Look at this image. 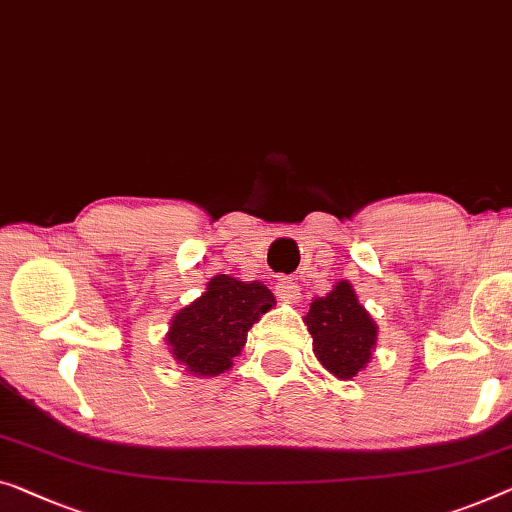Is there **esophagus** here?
<instances>
[{"label": "esophagus", "mask_w": 512, "mask_h": 512, "mask_svg": "<svg viewBox=\"0 0 512 512\" xmlns=\"http://www.w3.org/2000/svg\"><path fill=\"white\" fill-rule=\"evenodd\" d=\"M276 296L282 303H299L301 301V289L292 280H280L276 285Z\"/></svg>", "instance_id": "1"}]
</instances>
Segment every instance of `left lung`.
I'll use <instances>...</instances> for the list:
<instances>
[{
	"mask_svg": "<svg viewBox=\"0 0 512 512\" xmlns=\"http://www.w3.org/2000/svg\"><path fill=\"white\" fill-rule=\"evenodd\" d=\"M312 352L335 379H354L377 349V322L361 305L352 282L340 280L326 296H315L303 317Z\"/></svg>",
	"mask_w": 512,
	"mask_h": 512,
	"instance_id": "left-lung-1",
	"label": "left lung"
}]
</instances>
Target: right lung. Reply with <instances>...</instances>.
<instances>
[{
  "label": "right lung",
  "mask_w": 512,
  "mask_h": 512,
  "mask_svg": "<svg viewBox=\"0 0 512 512\" xmlns=\"http://www.w3.org/2000/svg\"><path fill=\"white\" fill-rule=\"evenodd\" d=\"M276 305L264 282H243L218 273L202 296L170 319L165 342L183 372L193 377H218L234 365L246 347L248 331Z\"/></svg>",
  "instance_id": "obj_1"
}]
</instances>
